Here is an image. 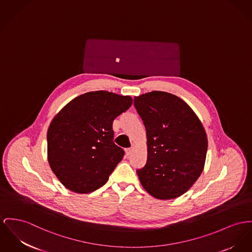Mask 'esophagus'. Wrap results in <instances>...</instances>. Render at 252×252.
<instances>
[{
	"instance_id": "obj_1",
	"label": "esophagus",
	"mask_w": 252,
	"mask_h": 252,
	"mask_svg": "<svg viewBox=\"0 0 252 252\" xmlns=\"http://www.w3.org/2000/svg\"><path fill=\"white\" fill-rule=\"evenodd\" d=\"M125 152H126V155H127V156H130V155L133 153V148H127V149L125 150Z\"/></svg>"
}]
</instances>
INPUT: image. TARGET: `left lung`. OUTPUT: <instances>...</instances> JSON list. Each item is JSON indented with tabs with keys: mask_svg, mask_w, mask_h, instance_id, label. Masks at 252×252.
Segmentation results:
<instances>
[{
	"mask_svg": "<svg viewBox=\"0 0 252 252\" xmlns=\"http://www.w3.org/2000/svg\"><path fill=\"white\" fill-rule=\"evenodd\" d=\"M147 135V162L136 170L143 188L159 200L182 196L203 170L207 136L200 119L180 97L154 91L135 96Z\"/></svg>",
	"mask_w": 252,
	"mask_h": 252,
	"instance_id": "8db88e82",
	"label": "left lung"
}]
</instances>
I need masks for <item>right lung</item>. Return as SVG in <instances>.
<instances>
[{
    "label": "right lung",
    "instance_id": "obj_1",
    "mask_svg": "<svg viewBox=\"0 0 252 252\" xmlns=\"http://www.w3.org/2000/svg\"><path fill=\"white\" fill-rule=\"evenodd\" d=\"M133 103L131 96L90 92L68 102L48 130V160L68 190L85 194L105 185L124 150L114 142L113 121Z\"/></svg>",
    "mask_w": 252,
    "mask_h": 252
}]
</instances>
